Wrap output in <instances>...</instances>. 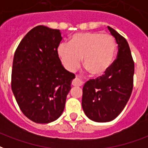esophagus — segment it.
I'll list each match as a JSON object with an SVG mask.
<instances>
[{"instance_id": "obj_1", "label": "esophagus", "mask_w": 148, "mask_h": 148, "mask_svg": "<svg viewBox=\"0 0 148 148\" xmlns=\"http://www.w3.org/2000/svg\"><path fill=\"white\" fill-rule=\"evenodd\" d=\"M72 85H74V86H82V85H83V82L80 79V78H78V77H76V78L73 81Z\"/></svg>"}]
</instances>
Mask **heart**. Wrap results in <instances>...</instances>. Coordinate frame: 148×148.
<instances>
[{"mask_svg":"<svg viewBox=\"0 0 148 148\" xmlns=\"http://www.w3.org/2000/svg\"><path fill=\"white\" fill-rule=\"evenodd\" d=\"M116 44L109 35L99 32L80 33L72 36L69 45L62 44L58 54L63 66L70 72H74L82 59L84 67L93 77L104 74L113 63Z\"/></svg>","mask_w":148,"mask_h":148,"instance_id":"b5f03b06","label":"heart"}]
</instances>
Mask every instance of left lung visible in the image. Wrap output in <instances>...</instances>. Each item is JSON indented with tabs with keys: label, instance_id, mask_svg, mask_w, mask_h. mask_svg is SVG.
Returning a JSON list of instances; mask_svg holds the SVG:
<instances>
[{
	"label": "left lung",
	"instance_id": "1",
	"mask_svg": "<svg viewBox=\"0 0 148 148\" xmlns=\"http://www.w3.org/2000/svg\"><path fill=\"white\" fill-rule=\"evenodd\" d=\"M108 28L118 44L117 59L101 77L86 82L82 91L83 110L96 122L117 118L129 101L133 87L134 62L129 44L113 28Z\"/></svg>",
	"mask_w": 148,
	"mask_h": 148
}]
</instances>
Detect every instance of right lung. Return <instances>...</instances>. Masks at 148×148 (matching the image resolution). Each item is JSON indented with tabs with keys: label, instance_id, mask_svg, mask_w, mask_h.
<instances>
[{
	"label": "right lung",
	"instance_id": "1",
	"mask_svg": "<svg viewBox=\"0 0 148 148\" xmlns=\"http://www.w3.org/2000/svg\"><path fill=\"white\" fill-rule=\"evenodd\" d=\"M61 40L60 29L38 26L23 38L14 55L13 94L24 115L36 123L60 118L75 78L59 58Z\"/></svg>",
	"mask_w": 148,
	"mask_h": 148
}]
</instances>
